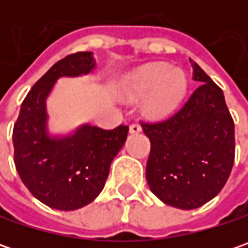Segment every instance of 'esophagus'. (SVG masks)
<instances>
[{
	"label": "esophagus",
	"instance_id": "esophagus-1",
	"mask_svg": "<svg viewBox=\"0 0 248 248\" xmlns=\"http://www.w3.org/2000/svg\"><path fill=\"white\" fill-rule=\"evenodd\" d=\"M142 131V127L139 125V124H131V127H129V132L131 134H138V132H140Z\"/></svg>",
	"mask_w": 248,
	"mask_h": 248
}]
</instances>
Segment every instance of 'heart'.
Wrapping results in <instances>:
<instances>
[{
    "instance_id": "heart-1",
    "label": "heart",
    "mask_w": 248,
    "mask_h": 248,
    "mask_svg": "<svg viewBox=\"0 0 248 248\" xmlns=\"http://www.w3.org/2000/svg\"><path fill=\"white\" fill-rule=\"evenodd\" d=\"M187 88V77L181 67L150 63L129 74L121 87L125 100L144 98L143 109L150 117H160L178 106Z\"/></svg>"
}]
</instances>
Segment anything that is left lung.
Returning a JSON list of instances; mask_svg holds the SVG:
<instances>
[{"label":"left lung","instance_id":"1","mask_svg":"<svg viewBox=\"0 0 248 248\" xmlns=\"http://www.w3.org/2000/svg\"><path fill=\"white\" fill-rule=\"evenodd\" d=\"M200 85L171 117L146 124L150 139L146 179L150 190L181 210L202 207L218 195L234 161V124L222 90L196 62Z\"/></svg>","mask_w":248,"mask_h":248}]
</instances>
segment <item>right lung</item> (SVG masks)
<instances>
[{"instance_id": "obj_1", "label": "right lung", "mask_w": 248, "mask_h": 248, "mask_svg": "<svg viewBox=\"0 0 248 248\" xmlns=\"http://www.w3.org/2000/svg\"><path fill=\"white\" fill-rule=\"evenodd\" d=\"M96 63L92 52H77L53 64L24 98L14 127L15 166L30 193L45 205L73 211L93 202L124 146L128 127L80 125L69 135L48 131L46 99L61 77L87 76Z\"/></svg>"}]
</instances>
